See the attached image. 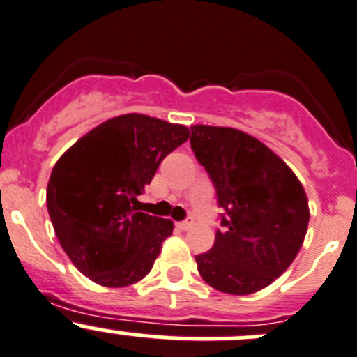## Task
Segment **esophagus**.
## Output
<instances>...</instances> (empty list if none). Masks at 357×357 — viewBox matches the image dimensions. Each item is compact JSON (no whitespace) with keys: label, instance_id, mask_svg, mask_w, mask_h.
<instances>
[{"label":"esophagus","instance_id":"esophagus-1","mask_svg":"<svg viewBox=\"0 0 357 357\" xmlns=\"http://www.w3.org/2000/svg\"><path fill=\"white\" fill-rule=\"evenodd\" d=\"M176 226H178L181 231H186V229H190L193 226V221L192 219H186V221H181V222H176Z\"/></svg>","mask_w":357,"mask_h":357}]
</instances>
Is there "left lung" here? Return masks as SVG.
I'll use <instances>...</instances> for the list:
<instances>
[{
	"instance_id": "left-lung-1",
	"label": "left lung",
	"mask_w": 357,
	"mask_h": 357,
	"mask_svg": "<svg viewBox=\"0 0 357 357\" xmlns=\"http://www.w3.org/2000/svg\"><path fill=\"white\" fill-rule=\"evenodd\" d=\"M190 143L226 211L214 247L195 257L200 276L231 295L266 289L289 269L307 231L301 181L271 149L238 129L197 124Z\"/></svg>"
}]
</instances>
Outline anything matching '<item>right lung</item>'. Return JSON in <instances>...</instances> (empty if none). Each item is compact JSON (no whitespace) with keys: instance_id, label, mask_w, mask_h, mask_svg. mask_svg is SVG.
Wrapping results in <instances>:
<instances>
[{"instance_id":"obj_1","label":"right lung","mask_w":357,"mask_h":357,"mask_svg":"<svg viewBox=\"0 0 357 357\" xmlns=\"http://www.w3.org/2000/svg\"><path fill=\"white\" fill-rule=\"evenodd\" d=\"M186 126L143 114L109 119L59 158L46 188L48 214L72 264L102 287H128L152 269L171 219L139 212L138 197Z\"/></svg>"}]
</instances>
